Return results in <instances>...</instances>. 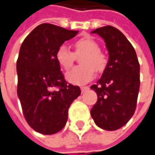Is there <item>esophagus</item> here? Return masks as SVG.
<instances>
[{"label":"esophagus","mask_w":155,"mask_h":155,"mask_svg":"<svg viewBox=\"0 0 155 155\" xmlns=\"http://www.w3.org/2000/svg\"><path fill=\"white\" fill-rule=\"evenodd\" d=\"M88 90H89V87H88V86H81V91L82 93L87 91Z\"/></svg>","instance_id":"esophagus-1"}]
</instances>
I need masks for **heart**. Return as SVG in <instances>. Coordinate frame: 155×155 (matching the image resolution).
Masks as SVG:
<instances>
[{
	"instance_id": "obj_1",
	"label": "heart",
	"mask_w": 155,
	"mask_h": 155,
	"mask_svg": "<svg viewBox=\"0 0 155 155\" xmlns=\"http://www.w3.org/2000/svg\"><path fill=\"white\" fill-rule=\"evenodd\" d=\"M75 55L84 54L81 58V65L69 71L65 78L72 84L81 85L93 79L95 71L102 73L106 70L108 59L106 55L99 50V44L91 37H83L74 43ZM74 54L65 46H60L56 52V60L64 70H69L75 60Z\"/></svg>"
}]
</instances>
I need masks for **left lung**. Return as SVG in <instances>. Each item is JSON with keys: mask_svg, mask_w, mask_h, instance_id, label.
<instances>
[{"mask_svg": "<svg viewBox=\"0 0 155 155\" xmlns=\"http://www.w3.org/2000/svg\"><path fill=\"white\" fill-rule=\"evenodd\" d=\"M91 33L104 39L109 58L101 78L91 87L97 95L91 114L99 128L116 130L135 113L140 86L139 63L133 46L117 28L106 25Z\"/></svg>", "mask_w": 155, "mask_h": 155, "instance_id": "8db88e82", "label": "left lung"}]
</instances>
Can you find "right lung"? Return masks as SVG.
I'll return each instance as SVG.
<instances>
[{"mask_svg":"<svg viewBox=\"0 0 155 155\" xmlns=\"http://www.w3.org/2000/svg\"><path fill=\"white\" fill-rule=\"evenodd\" d=\"M78 31L41 24L22 43L17 61L18 97L24 116L35 131L52 135L67 121L68 109L81 95L79 86L67 84L56 52Z\"/></svg>","mask_w":155,"mask_h":155,"instance_id":"add662e5","label":"right lung"}]
</instances>
